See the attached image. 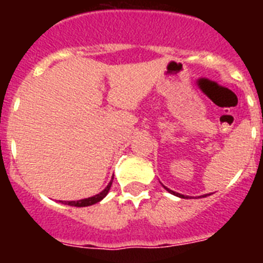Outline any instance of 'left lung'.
Wrapping results in <instances>:
<instances>
[{"instance_id":"obj_1","label":"left lung","mask_w":263,"mask_h":263,"mask_svg":"<svg viewBox=\"0 0 263 263\" xmlns=\"http://www.w3.org/2000/svg\"><path fill=\"white\" fill-rule=\"evenodd\" d=\"M164 188H166V190L170 192V194L175 195V196H178V197H182V199H188V196H184V195H182V194H178V192L171 191V190H168V188H167V187H164ZM205 196H208V195H203V197H205Z\"/></svg>"}]
</instances>
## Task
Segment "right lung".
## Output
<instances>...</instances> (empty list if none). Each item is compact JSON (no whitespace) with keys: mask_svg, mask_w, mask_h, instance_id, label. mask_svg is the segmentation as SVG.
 <instances>
[{"mask_svg":"<svg viewBox=\"0 0 263 263\" xmlns=\"http://www.w3.org/2000/svg\"><path fill=\"white\" fill-rule=\"evenodd\" d=\"M111 182H113V178H111V180H110V182H109V184L106 185L105 190H104V191L100 192V194L95 195V196L88 197V199H83V200L64 201V204H68V205H72V206H88V205H93V204H96V203H99V201L103 200L104 197H105L106 195H108L109 190H110Z\"/></svg>","mask_w":263,"mask_h":263,"instance_id":"1","label":"right lung"}]
</instances>
